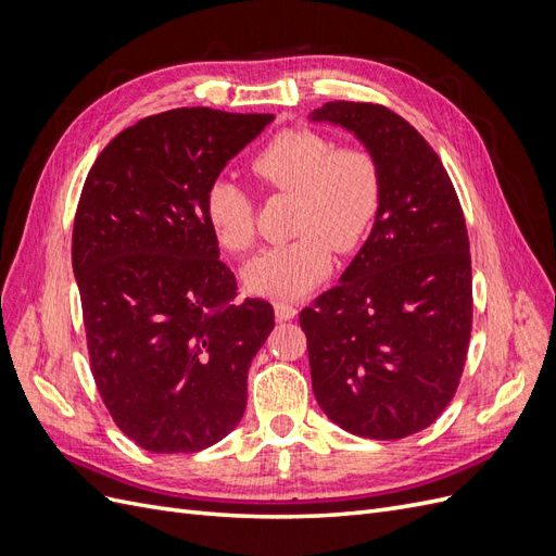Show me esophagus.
I'll return each mask as SVG.
<instances>
[{"label":"esophagus","instance_id":"1","mask_svg":"<svg viewBox=\"0 0 556 556\" xmlns=\"http://www.w3.org/2000/svg\"><path fill=\"white\" fill-rule=\"evenodd\" d=\"M274 311H276V317L280 319V323H288V319H292L296 315V306L290 304V301H276Z\"/></svg>","mask_w":556,"mask_h":556}]
</instances>
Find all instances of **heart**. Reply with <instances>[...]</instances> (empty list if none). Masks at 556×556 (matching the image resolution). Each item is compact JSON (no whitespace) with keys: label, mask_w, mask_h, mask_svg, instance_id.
Segmentation results:
<instances>
[{"label":"heart","mask_w":556,"mask_h":556,"mask_svg":"<svg viewBox=\"0 0 556 556\" xmlns=\"http://www.w3.org/2000/svg\"><path fill=\"white\" fill-rule=\"evenodd\" d=\"M250 174L264 188L294 194L288 243L271 245L243 268L248 292L299 299L319 285L333 262V248L355 252L371 231L380 201L378 160L364 146H336L327 134L290 127L268 139L250 160ZM204 217L215 241L243 252L255 239L250 194L229 180H215L204 197Z\"/></svg>","instance_id":"1"}]
</instances>
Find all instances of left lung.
<instances>
[{"label": "left lung", "instance_id": "left-lung-1", "mask_svg": "<svg viewBox=\"0 0 556 556\" xmlns=\"http://www.w3.org/2000/svg\"><path fill=\"white\" fill-rule=\"evenodd\" d=\"M311 121L355 134L382 176L366 243L299 315L313 392L341 429L406 439L447 408L466 364L473 278L459 197L441 157L394 111L327 102Z\"/></svg>", "mask_w": 556, "mask_h": 556}]
</instances>
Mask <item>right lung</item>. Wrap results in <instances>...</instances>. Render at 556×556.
<instances>
[{"instance_id": "right-lung-1", "label": "right lung", "mask_w": 556, "mask_h": 556, "mask_svg": "<svg viewBox=\"0 0 556 556\" xmlns=\"http://www.w3.org/2000/svg\"><path fill=\"white\" fill-rule=\"evenodd\" d=\"M271 113L174 109L99 153L74 217L72 264L90 368L113 422L143 450L199 452L241 422L248 368L274 329L237 278L204 197Z\"/></svg>"}]
</instances>
